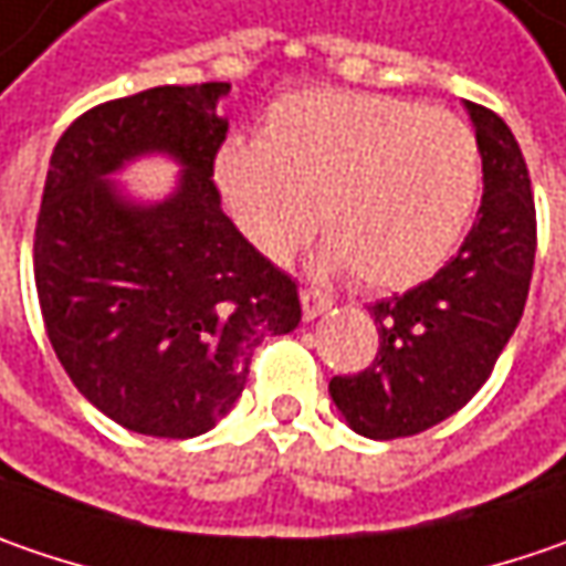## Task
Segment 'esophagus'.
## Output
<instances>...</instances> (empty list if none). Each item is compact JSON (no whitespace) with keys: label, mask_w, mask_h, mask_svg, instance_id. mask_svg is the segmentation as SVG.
<instances>
[{"label":"esophagus","mask_w":566,"mask_h":566,"mask_svg":"<svg viewBox=\"0 0 566 566\" xmlns=\"http://www.w3.org/2000/svg\"><path fill=\"white\" fill-rule=\"evenodd\" d=\"M301 304H304V316L307 319H316V316H323L326 310L332 307V301L329 297H323V294H316V291H301Z\"/></svg>","instance_id":"esophagus-1"}]
</instances>
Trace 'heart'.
<instances>
[{
	"instance_id": "heart-1",
	"label": "heart",
	"mask_w": 566,
	"mask_h": 566,
	"mask_svg": "<svg viewBox=\"0 0 566 566\" xmlns=\"http://www.w3.org/2000/svg\"><path fill=\"white\" fill-rule=\"evenodd\" d=\"M214 180L237 228L272 262L310 231L329 237L323 272L370 291L428 282L479 202L475 133L447 111L355 91H304L265 113L256 145L228 142Z\"/></svg>"
}]
</instances>
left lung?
I'll list each match as a JSON object with an SVG mask.
<instances>
[{
	"label": "left lung",
	"mask_w": 566,
	"mask_h": 566,
	"mask_svg": "<svg viewBox=\"0 0 566 566\" xmlns=\"http://www.w3.org/2000/svg\"><path fill=\"white\" fill-rule=\"evenodd\" d=\"M462 107L479 138V218L433 279L370 307L380 352L364 374L329 382L345 424L370 440L411 437L455 415L491 377L526 307L535 262L526 160L497 113Z\"/></svg>",
	"instance_id": "obj_1"
}]
</instances>
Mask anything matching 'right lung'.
<instances>
[{"label": "right lung", "mask_w": 566, "mask_h": 566, "mask_svg": "<svg viewBox=\"0 0 566 566\" xmlns=\"http://www.w3.org/2000/svg\"><path fill=\"white\" fill-rule=\"evenodd\" d=\"M228 87H148L87 111L43 184L34 282L53 352L91 406L145 437L214 428L253 348L301 323L297 284L237 231L211 180ZM145 157L181 167L160 200L115 180Z\"/></svg>", "instance_id": "obj_1"}]
</instances>
